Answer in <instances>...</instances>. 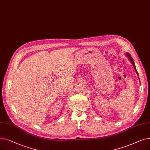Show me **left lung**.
I'll list each match as a JSON object with an SVG mask.
<instances>
[{
    "mask_svg": "<svg viewBox=\"0 0 150 150\" xmlns=\"http://www.w3.org/2000/svg\"><path fill=\"white\" fill-rule=\"evenodd\" d=\"M126 56H127V57L129 58V60L131 61V62L132 64V65H133L134 67V69H135L136 72V73H137V75L139 76V74H138L137 71V70H136V66H135V64H134V61H133V59H132V57H131L130 54H129V53H126Z\"/></svg>",
    "mask_w": 150,
    "mask_h": 150,
    "instance_id": "1",
    "label": "left lung"
}]
</instances>
